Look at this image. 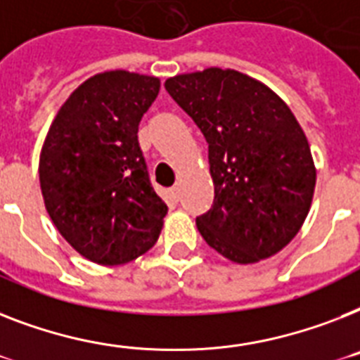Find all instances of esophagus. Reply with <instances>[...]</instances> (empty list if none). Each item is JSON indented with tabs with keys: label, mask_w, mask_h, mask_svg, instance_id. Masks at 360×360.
Here are the masks:
<instances>
[{
	"label": "esophagus",
	"mask_w": 360,
	"mask_h": 360,
	"mask_svg": "<svg viewBox=\"0 0 360 360\" xmlns=\"http://www.w3.org/2000/svg\"><path fill=\"white\" fill-rule=\"evenodd\" d=\"M179 194H181V186L179 185L172 186V188H170V195H172V198H174L175 201L179 200Z\"/></svg>",
	"instance_id": "1"
}]
</instances>
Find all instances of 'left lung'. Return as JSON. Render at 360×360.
Returning a JSON list of instances; mask_svg holds the SVG:
<instances>
[{"mask_svg": "<svg viewBox=\"0 0 360 360\" xmlns=\"http://www.w3.org/2000/svg\"><path fill=\"white\" fill-rule=\"evenodd\" d=\"M168 94L209 144L214 203L195 226L236 264L279 253L311 210L316 166L290 107L259 79L231 68L168 77Z\"/></svg>", "mask_w": 360, "mask_h": 360, "instance_id": "1", "label": "left lung"}]
</instances>
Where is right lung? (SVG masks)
Wrapping results in <instances>:
<instances>
[{
	"instance_id": "obj_1",
	"label": "right lung",
	"mask_w": 360,
	"mask_h": 360,
	"mask_svg": "<svg viewBox=\"0 0 360 360\" xmlns=\"http://www.w3.org/2000/svg\"><path fill=\"white\" fill-rule=\"evenodd\" d=\"M160 79L96 74L60 105L44 139L38 177L53 226L84 259L134 261L155 246L168 212L148 177L139 124Z\"/></svg>"
}]
</instances>
